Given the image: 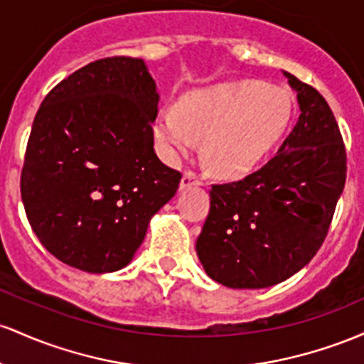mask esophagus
Masks as SVG:
<instances>
[{
	"label": "esophagus",
	"instance_id": "1",
	"mask_svg": "<svg viewBox=\"0 0 364 364\" xmlns=\"http://www.w3.org/2000/svg\"><path fill=\"white\" fill-rule=\"evenodd\" d=\"M193 186H203V178L199 175H196L194 171H186L181 181V189H187V187Z\"/></svg>",
	"mask_w": 364,
	"mask_h": 364
}]
</instances>
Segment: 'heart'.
<instances>
[{
  "instance_id": "heart-1",
  "label": "heart",
  "mask_w": 364,
  "mask_h": 364,
  "mask_svg": "<svg viewBox=\"0 0 364 364\" xmlns=\"http://www.w3.org/2000/svg\"><path fill=\"white\" fill-rule=\"evenodd\" d=\"M291 115V97L284 89L258 82L220 84L189 94L182 105L163 106L154 136L171 163L181 161L204 137L211 166L239 175L258 165L277 144Z\"/></svg>"
}]
</instances>
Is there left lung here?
<instances>
[{
  "mask_svg": "<svg viewBox=\"0 0 364 364\" xmlns=\"http://www.w3.org/2000/svg\"><path fill=\"white\" fill-rule=\"evenodd\" d=\"M301 115L270 161L244 178L213 183L196 251L204 272L232 289H263L306 267L328 234L347 156L325 97L292 73Z\"/></svg>",
  "mask_w": 364,
  "mask_h": 364,
  "instance_id": "obj_1",
  "label": "left lung"
}]
</instances>
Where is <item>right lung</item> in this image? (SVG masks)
<instances>
[{"label": "right lung", "instance_id": "obj_1", "mask_svg": "<svg viewBox=\"0 0 364 364\" xmlns=\"http://www.w3.org/2000/svg\"><path fill=\"white\" fill-rule=\"evenodd\" d=\"M156 84L144 61L109 56L61 80L28 136L20 193L55 258L89 273L127 267L182 173L154 153Z\"/></svg>", "mask_w": 364, "mask_h": 364}]
</instances>
